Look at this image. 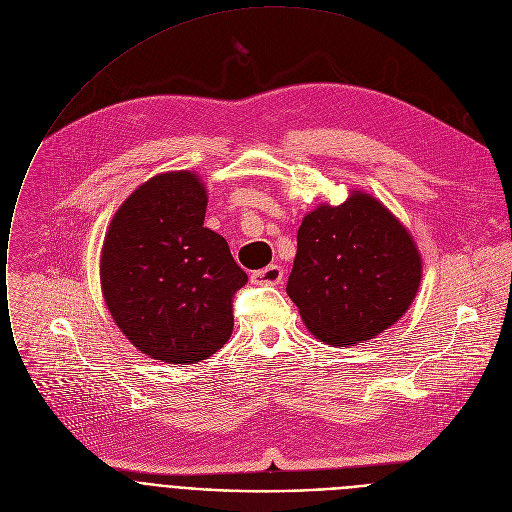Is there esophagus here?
Returning a JSON list of instances; mask_svg holds the SVG:
<instances>
[{
	"label": "esophagus",
	"mask_w": 512,
	"mask_h": 512,
	"mask_svg": "<svg viewBox=\"0 0 512 512\" xmlns=\"http://www.w3.org/2000/svg\"><path fill=\"white\" fill-rule=\"evenodd\" d=\"M282 276H284L282 268L276 266V264H270V266L254 272L252 274V282L254 284H278L282 280Z\"/></svg>",
	"instance_id": "esophagus-1"
}]
</instances>
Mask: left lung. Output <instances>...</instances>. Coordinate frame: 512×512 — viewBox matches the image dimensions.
Segmentation results:
<instances>
[{
    "instance_id": "8db88e82",
    "label": "left lung",
    "mask_w": 512,
    "mask_h": 512,
    "mask_svg": "<svg viewBox=\"0 0 512 512\" xmlns=\"http://www.w3.org/2000/svg\"><path fill=\"white\" fill-rule=\"evenodd\" d=\"M422 260L412 236L367 193L306 216L286 292L304 325L329 345H355L412 304Z\"/></svg>"
}]
</instances>
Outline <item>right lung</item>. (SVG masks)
Listing matches in <instances>:
<instances>
[{"label": "right lung", "instance_id": "right-lung-1", "mask_svg": "<svg viewBox=\"0 0 512 512\" xmlns=\"http://www.w3.org/2000/svg\"><path fill=\"white\" fill-rule=\"evenodd\" d=\"M208 195L189 171L143 183L111 222L100 280L125 337L145 355L189 365L226 345L248 282L228 242L203 228Z\"/></svg>", "mask_w": 512, "mask_h": 512}]
</instances>
